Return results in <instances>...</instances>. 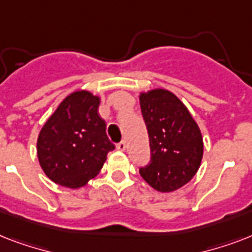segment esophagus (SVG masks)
Wrapping results in <instances>:
<instances>
[{
  "label": "esophagus",
  "instance_id": "34e87169",
  "mask_svg": "<svg viewBox=\"0 0 252 252\" xmlns=\"http://www.w3.org/2000/svg\"><path fill=\"white\" fill-rule=\"evenodd\" d=\"M116 148H118L119 150H122V152H124V150L126 149V141L119 142L118 145H116Z\"/></svg>",
  "mask_w": 252,
  "mask_h": 252
}]
</instances>
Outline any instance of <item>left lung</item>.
Returning a JSON list of instances; mask_svg holds the SVG:
<instances>
[{
	"label": "left lung",
	"mask_w": 252,
	"mask_h": 252,
	"mask_svg": "<svg viewBox=\"0 0 252 252\" xmlns=\"http://www.w3.org/2000/svg\"><path fill=\"white\" fill-rule=\"evenodd\" d=\"M138 99L152 152L150 163L140 168V175L156 191L174 192L186 186L201 165V130L171 91H141Z\"/></svg>",
	"instance_id": "1"
}]
</instances>
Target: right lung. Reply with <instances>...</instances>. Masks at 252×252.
<instances>
[{"label":"right lung","instance_id":"add662e5","mask_svg":"<svg viewBox=\"0 0 252 252\" xmlns=\"http://www.w3.org/2000/svg\"><path fill=\"white\" fill-rule=\"evenodd\" d=\"M100 98L89 90H76L63 99L39 132L37 159L53 183L81 188L102 170L115 149L98 114Z\"/></svg>","mask_w":252,"mask_h":252}]
</instances>
